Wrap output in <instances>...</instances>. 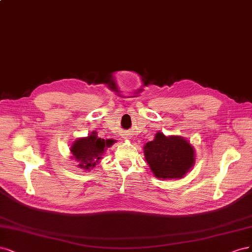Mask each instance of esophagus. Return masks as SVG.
Listing matches in <instances>:
<instances>
[{
  "mask_svg": "<svg viewBox=\"0 0 252 252\" xmlns=\"http://www.w3.org/2000/svg\"><path fill=\"white\" fill-rule=\"evenodd\" d=\"M126 138V139H129V137L128 136H126V137H125Z\"/></svg>",
  "mask_w": 252,
  "mask_h": 252,
  "instance_id": "esophagus-1",
  "label": "esophagus"
}]
</instances>
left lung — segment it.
Returning a JSON list of instances; mask_svg holds the SVG:
<instances>
[{"label": "left lung", "mask_w": 252, "mask_h": 252, "mask_svg": "<svg viewBox=\"0 0 252 252\" xmlns=\"http://www.w3.org/2000/svg\"><path fill=\"white\" fill-rule=\"evenodd\" d=\"M143 152L153 175L160 180L182 179L196 162V151L189 140L160 131L144 145Z\"/></svg>", "instance_id": "obj_1"}]
</instances>
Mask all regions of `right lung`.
I'll use <instances>...</instances> for the list:
<instances>
[{
	"label": "right lung",
	"mask_w": 252,
	"mask_h": 252,
	"mask_svg": "<svg viewBox=\"0 0 252 252\" xmlns=\"http://www.w3.org/2000/svg\"><path fill=\"white\" fill-rule=\"evenodd\" d=\"M111 145L112 141L110 139H101L96 132H92L87 137H79L72 142L70 147L71 159L76 161L77 167L84 170H91L97 163H99L105 149Z\"/></svg>",
	"instance_id": "add662e5"
}]
</instances>
